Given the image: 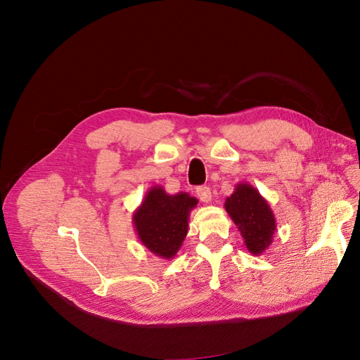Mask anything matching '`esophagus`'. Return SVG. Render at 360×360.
<instances>
[{"label": "esophagus", "instance_id": "34e87169", "mask_svg": "<svg viewBox=\"0 0 360 360\" xmlns=\"http://www.w3.org/2000/svg\"><path fill=\"white\" fill-rule=\"evenodd\" d=\"M196 194H198V198L202 200V202H211V199H212V194H211V188L210 187H199L198 190H196Z\"/></svg>", "mask_w": 360, "mask_h": 360}]
</instances>
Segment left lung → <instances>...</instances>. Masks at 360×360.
I'll list each match as a JSON object with an SVG mask.
<instances>
[{"mask_svg":"<svg viewBox=\"0 0 360 360\" xmlns=\"http://www.w3.org/2000/svg\"><path fill=\"white\" fill-rule=\"evenodd\" d=\"M224 210L241 232L245 249L255 256L269 249L276 231V219L270 203L258 190L248 182L237 184L233 193L226 198Z\"/></svg>","mask_w":360,"mask_h":360,"instance_id":"obj_1","label":"left lung"}]
</instances>
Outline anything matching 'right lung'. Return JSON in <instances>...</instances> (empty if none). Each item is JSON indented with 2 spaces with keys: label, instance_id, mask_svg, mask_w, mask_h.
<instances>
[{
  "label": "right lung",
  "instance_id": "add662e5",
  "mask_svg": "<svg viewBox=\"0 0 360 360\" xmlns=\"http://www.w3.org/2000/svg\"><path fill=\"white\" fill-rule=\"evenodd\" d=\"M198 203L188 193L169 194L161 186L150 187L132 214L141 244L158 258L172 259L187 237L190 212Z\"/></svg>",
  "mask_w": 360,
  "mask_h": 360
}]
</instances>
